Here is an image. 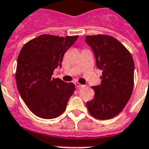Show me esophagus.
I'll use <instances>...</instances> for the list:
<instances>
[{
	"instance_id": "esophagus-1",
	"label": "esophagus",
	"mask_w": 149,
	"mask_h": 149,
	"mask_svg": "<svg viewBox=\"0 0 149 149\" xmlns=\"http://www.w3.org/2000/svg\"><path fill=\"white\" fill-rule=\"evenodd\" d=\"M75 86H76V87H77V88H78V89H81V88H83V87H84V86H85V85H82V84H79V83H75Z\"/></svg>"
}]
</instances>
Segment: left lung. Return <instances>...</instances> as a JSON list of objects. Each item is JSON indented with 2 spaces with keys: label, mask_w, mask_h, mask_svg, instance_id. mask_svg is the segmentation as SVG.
<instances>
[{
  "label": "left lung",
  "mask_w": 149,
  "mask_h": 149,
  "mask_svg": "<svg viewBox=\"0 0 149 149\" xmlns=\"http://www.w3.org/2000/svg\"><path fill=\"white\" fill-rule=\"evenodd\" d=\"M86 42L93 49L96 65L102 70L101 84L92 86L94 97L86 102L89 113L100 120L115 117L132 96L134 63L129 51L110 36H86Z\"/></svg>",
  "instance_id": "left-lung-1"
}]
</instances>
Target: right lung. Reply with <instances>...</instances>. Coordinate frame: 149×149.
<instances>
[{"instance_id": "obj_1", "label": "right lung", "mask_w": 149, "mask_h": 149, "mask_svg": "<svg viewBox=\"0 0 149 149\" xmlns=\"http://www.w3.org/2000/svg\"><path fill=\"white\" fill-rule=\"evenodd\" d=\"M79 36L42 35L24 44L17 57L15 79L17 90L29 110L44 119H52L65 111L75 91L72 83L52 77L61 67L64 54Z\"/></svg>"}]
</instances>
